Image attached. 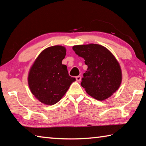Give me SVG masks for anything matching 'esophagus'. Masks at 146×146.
<instances>
[{"mask_svg":"<svg viewBox=\"0 0 146 146\" xmlns=\"http://www.w3.org/2000/svg\"><path fill=\"white\" fill-rule=\"evenodd\" d=\"M76 80L77 82H80V81H81V80H82V77L80 76H76Z\"/></svg>","mask_w":146,"mask_h":146,"instance_id":"1","label":"esophagus"}]
</instances>
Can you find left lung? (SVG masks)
<instances>
[{"label":"left lung","mask_w":146,"mask_h":146,"mask_svg":"<svg viewBox=\"0 0 146 146\" xmlns=\"http://www.w3.org/2000/svg\"><path fill=\"white\" fill-rule=\"evenodd\" d=\"M73 49L88 66L81 83L86 92L100 101L111 97L119 89L122 80V70L114 55L97 44L76 45Z\"/></svg>","instance_id":"1"}]
</instances>
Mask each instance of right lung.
<instances>
[{"label":"right lung","mask_w":146,"mask_h":146,"mask_svg":"<svg viewBox=\"0 0 146 146\" xmlns=\"http://www.w3.org/2000/svg\"><path fill=\"white\" fill-rule=\"evenodd\" d=\"M66 48L56 45L44 49L31 67L27 81L33 95L45 105L60 101L76 79L69 76L67 66L62 64Z\"/></svg>","instance_id":"1"}]
</instances>
